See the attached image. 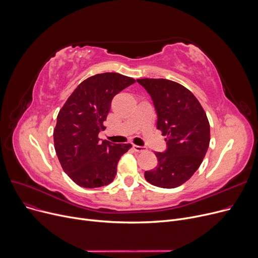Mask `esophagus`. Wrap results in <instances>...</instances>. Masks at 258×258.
I'll return each mask as SVG.
<instances>
[{"mask_svg": "<svg viewBox=\"0 0 258 258\" xmlns=\"http://www.w3.org/2000/svg\"><path fill=\"white\" fill-rule=\"evenodd\" d=\"M133 149L136 151V152H139V153H142V152H144V151H146V148H145V147L136 146V145H133Z\"/></svg>", "mask_w": 258, "mask_h": 258, "instance_id": "1", "label": "esophagus"}]
</instances>
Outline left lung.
I'll list each match as a JSON object with an SVG mask.
<instances>
[{"mask_svg":"<svg viewBox=\"0 0 258 258\" xmlns=\"http://www.w3.org/2000/svg\"><path fill=\"white\" fill-rule=\"evenodd\" d=\"M152 98L157 129L166 150L156 152V168L145 172L149 183L162 188L180 186L199 169L210 142V127L200 102L183 85L168 79H138Z\"/></svg>","mask_w":258,"mask_h":258,"instance_id":"8db88e82","label":"left lung"}]
</instances>
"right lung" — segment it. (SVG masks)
Wrapping results in <instances>:
<instances>
[{
    "instance_id": "add662e5",
    "label": "right lung",
    "mask_w": 258,
    "mask_h": 258,
    "mask_svg": "<svg viewBox=\"0 0 258 258\" xmlns=\"http://www.w3.org/2000/svg\"><path fill=\"white\" fill-rule=\"evenodd\" d=\"M135 80L117 73H103L81 82L57 115L54 147L63 171L76 184L95 188L111 183L117 162L130 144L100 142L104 120L115 95Z\"/></svg>"
}]
</instances>
